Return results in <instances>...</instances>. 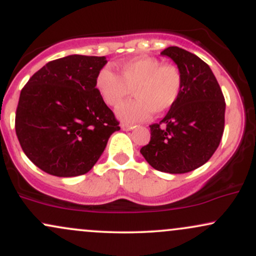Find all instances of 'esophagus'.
Listing matches in <instances>:
<instances>
[{
  "label": "esophagus",
  "mask_w": 256,
  "mask_h": 256,
  "mask_svg": "<svg viewBox=\"0 0 256 256\" xmlns=\"http://www.w3.org/2000/svg\"><path fill=\"white\" fill-rule=\"evenodd\" d=\"M120 128H122V130H124V131H131V130H134V126L126 125V124H122V125H120Z\"/></svg>",
  "instance_id": "1"
}]
</instances>
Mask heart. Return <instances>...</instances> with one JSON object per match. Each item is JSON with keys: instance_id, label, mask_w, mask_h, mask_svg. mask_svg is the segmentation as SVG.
I'll list each match as a JSON object with an SVG mask.
<instances>
[{"instance_id": "heart-1", "label": "heart", "mask_w": 256, "mask_h": 256, "mask_svg": "<svg viewBox=\"0 0 256 256\" xmlns=\"http://www.w3.org/2000/svg\"><path fill=\"white\" fill-rule=\"evenodd\" d=\"M183 78L174 64H161L155 58L142 56L120 64V76L104 67L96 77V89L106 104L116 107L134 91V100L122 104L116 116L126 124L146 120L170 110L180 95Z\"/></svg>"}]
</instances>
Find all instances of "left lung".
I'll return each mask as SVG.
<instances>
[{
	"instance_id": "8db88e82",
	"label": "left lung",
	"mask_w": 256,
	"mask_h": 256,
	"mask_svg": "<svg viewBox=\"0 0 256 256\" xmlns=\"http://www.w3.org/2000/svg\"><path fill=\"white\" fill-rule=\"evenodd\" d=\"M161 55L177 64L183 86L160 124L150 125V142L142 146L140 154L158 171L186 173L204 165L219 146L225 98L212 70L195 54L168 46Z\"/></svg>"
}]
</instances>
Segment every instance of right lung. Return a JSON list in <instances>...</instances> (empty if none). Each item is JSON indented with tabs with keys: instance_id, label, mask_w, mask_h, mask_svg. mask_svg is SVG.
<instances>
[{
	"instance_id": "1",
	"label": "right lung",
	"mask_w": 256,
	"mask_h": 256,
	"mask_svg": "<svg viewBox=\"0 0 256 256\" xmlns=\"http://www.w3.org/2000/svg\"><path fill=\"white\" fill-rule=\"evenodd\" d=\"M104 56L68 55L50 61L22 88L16 114L20 146L32 162L56 177L85 174L119 131L96 89Z\"/></svg>"
}]
</instances>
